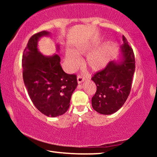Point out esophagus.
<instances>
[{"label":"esophagus","mask_w":157,"mask_h":157,"mask_svg":"<svg viewBox=\"0 0 157 157\" xmlns=\"http://www.w3.org/2000/svg\"><path fill=\"white\" fill-rule=\"evenodd\" d=\"M77 79H78V84H81L82 82H83L85 80V78H84V77L79 75L78 76V78H77Z\"/></svg>","instance_id":"esophagus-1"}]
</instances>
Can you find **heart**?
Here are the masks:
<instances>
[{"instance_id": "b5f03b06", "label": "heart", "mask_w": 157, "mask_h": 157, "mask_svg": "<svg viewBox=\"0 0 157 157\" xmlns=\"http://www.w3.org/2000/svg\"><path fill=\"white\" fill-rule=\"evenodd\" d=\"M91 48L89 47H77L75 49L66 52V61L69 69L75 68L80 63L78 55L88 53ZM109 47L108 45L90 52L86 56V63L94 71H100L105 68L109 62Z\"/></svg>"}]
</instances>
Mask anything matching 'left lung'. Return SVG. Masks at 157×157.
<instances>
[{"instance_id":"8db88e82","label":"left lung","mask_w":157,"mask_h":157,"mask_svg":"<svg viewBox=\"0 0 157 157\" xmlns=\"http://www.w3.org/2000/svg\"><path fill=\"white\" fill-rule=\"evenodd\" d=\"M122 59L111 61L91 79L97 86L91 102L94 109L99 113L109 115L116 112L124 104L131 91L135 71V57L133 49L123 36Z\"/></svg>"}]
</instances>
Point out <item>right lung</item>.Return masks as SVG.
Wrapping results in <instances>:
<instances>
[{"label":"right lung","mask_w":157,"mask_h":157,"mask_svg":"<svg viewBox=\"0 0 157 157\" xmlns=\"http://www.w3.org/2000/svg\"><path fill=\"white\" fill-rule=\"evenodd\" d=\"M49 33L42 31L30 37L23 51V78L32 102L39 111L49 117L66 112L78 82L75 74L66 73L55 54L45 56L37 48V42Z\"/></svg>","instance_id":"add662e5"}]
</instances>
